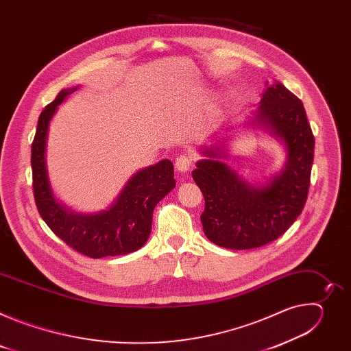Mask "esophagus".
Segmentation results:
<instances>
[{"mask_svg": "<svg viewBox=\"0 0 351 351\" xmlns=\"http://www.w3.org/2000/svg\"><path fill=\"white\" fill-rule=\"evenodd\" d=\"M191 165H193V157H190L189 154H182L175 160V167L179 172H187Z\"/></svg>", "mask_w": 351, "mask_h": 351, "instance_id": "1", "label": "esophagus"}]
</instances>
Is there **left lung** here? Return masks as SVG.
<instances>
[{"label":"left lung","instance_id":"1","mask_svg":"<svg viewBox=\"0 0 351 351\" xmlns=\"http://www.w3.org/2000/svg\"><path fill=\"white\" fill-rule=\"evenodd\" d=\"M252 125L278 137L287 153L285 167L267 184H250L222 162L228 148L221 140L203 148L206 158L191 173L206 199V236L232 250L257 248L282 236L302 214L310 187L315 141L303 103L275 82L264 91Z\"/></svg>","mask_w":351,"mask_h":351}]
</instances>
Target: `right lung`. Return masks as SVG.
<instances>
[{
    "instance_id": "add662e5",
    "label": "right lung",
    "mask_w": 351,
    "mask_h": 351,
    "mask_svg": "<svg viewBox=\"0 0 351 351\" xmlns=\"http://www.w3.org/2000/svg\"><path fill=\"white\" fill-rule=\"evenodd\" d=\"M77 87L64 88L40 114L32 143V171L36 206L43 221L62 241L90 258L125 256L136 252L152 233L156 206L175 187L173 165L162 160L140 169L106 211L76 214L58 203L49 184L45 148L49 121L58 106Z\"/></svg>"
}]
</instances>
